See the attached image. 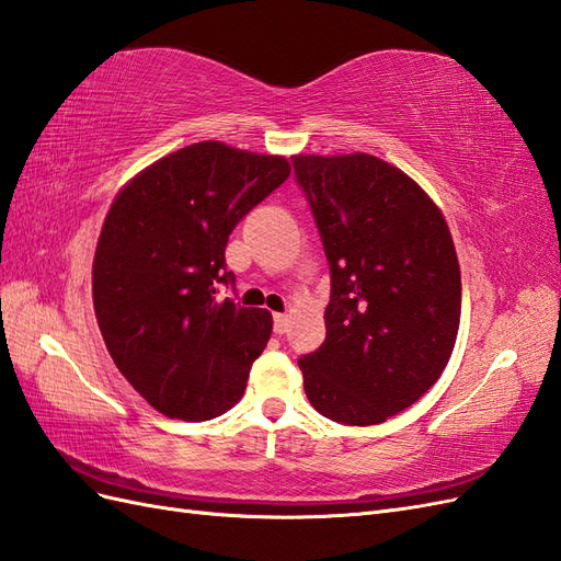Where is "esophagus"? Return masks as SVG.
Returning <instances> with one entry per match:
<instances>
[{
  "mask_svg": "<svg viewBox=\"0 0 561 561\" xmlns=\"http://www.w3.org/2000/svg\"><path fill=\"white\" fill-rule=\"evenodd\" d=\"M272 319H275V333H286V329H289V314L284 312H275L272 314Z\"/></svg>",
  "mask_w": 561,
  "mask_h": 561,
  "instance_id": "obj_1",
  "label": "esophagus"
}]
</instances>
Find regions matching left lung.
<instances>
[{
	"label": "left lung",
	"instance_id": "1",
	"mask_svg": "<svg viewBox=\"0 0 561 561\" xmlns=\"http://www.w3.org/2000/svg\"><path fill=\"white\" fill-rule=\"evenodd\" d=\"M291 162L331 270L327 339L298 359L302 386L335 423H386L435 386L456 345L449 226L419 183L374 154Z\"/></svg>",
	"mask_w": 561,
	"mask_h": 561
}]
</instances>
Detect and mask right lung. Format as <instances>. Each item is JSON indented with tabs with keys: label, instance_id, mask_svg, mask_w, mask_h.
<instances>
[{
	"label": "right lung",
	"instance_id": "add662e5",
	"mask_svg": "<svg viewBox=\"0 0 561 561\" xmlns=\"http://www.w3.org/2000/svg\"><path fill=\"white\" fill-rule=\"evenodd\" d=\"M279 154L192 142L142 169L105 216L93 310L110 357L169 419L209 421L244 394L272 314L220 298L228 237L289 179Z\"/></svg>",
	"mask_w": 561,
	"mask_h": 561
}]
</instances>
